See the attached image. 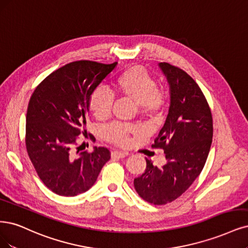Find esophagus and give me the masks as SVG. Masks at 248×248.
<instances>
[{"mask_svg": "<svg viewBox=\"0 0 248 248\" xmlns=\"http://www.w3.org/2000/svg\"><path fill=\"white\" fill-rule=\"evenodd\" d=\"M129 155L128 153H124V152H120V151H113L112 152V158L114 159H120V158H124L126 156Z\"/></svg>", "mask_w": 248, "mask_h": 248, "instance_id": "34e87169", "label": "esophagus"}]
</instances>
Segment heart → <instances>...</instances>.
<instances>
[{
  "label": "heart",
  "mask_w": 248,
  "mask_h": 248,
  "mask_svg": "<svg viewBox=\"0 0 248 248\" xmlns=\"http://www.w3.org/2000/svg\"><path fill=\"white\" fill-rule=\"evenodd\" d=\"M113 92L134 100L138 113L144 117L159 115L166 104L164 90L158 86L154 76L140 65L128 67L119 75L114 82ZM113 92L104 87H97L91 92L88 108L97 120H106L112 113ZM138 132L133 125L123 122H113L102 129L107 141L121 147L127 146L131 136Z\"/></svg>",
  "instance_id": "obj_1"
}]
</instances>
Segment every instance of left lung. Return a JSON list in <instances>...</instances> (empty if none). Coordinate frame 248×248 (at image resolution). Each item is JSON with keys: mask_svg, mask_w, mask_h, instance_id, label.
<instances>
[{"mask_svg": "<svg viewBox=\"0 0 248 248\" xmlns=\"http://www.w3.org/2000/svg\"><path fill=\"white\" fill-rule=\"evenodd\" d=\"M170 86V108L164 126L152 144L165 153L167 164L153 165L134 179L140 197L164 205L184 194L201 173L210 150L213 123L208 102L198 84L184 70L161 62Z\"/></svg>", "mask_w": 248, "mask_h": 248, "instance_id": "obj_1", "label": "left lung"}]
</instances>
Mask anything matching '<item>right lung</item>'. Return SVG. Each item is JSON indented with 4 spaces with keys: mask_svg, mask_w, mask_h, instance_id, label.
<instances>
[{
    "mask_svg": "<svg viewBox=\"0 0 248 248\" xmlns=\"http://www.w3.org/2000/svg\"><path fill=\"white\" fill-rule=\"evenodd\" d=\"M117 62L77 61L51 73L31 96L25 147L38 176L53 193L73 197L88 191L110 158L108 149L80 153L91 92ZM85 139L94 141L92 134ZM77 151H76L75 150Z\"/></svg>",
    "mask_w": 248,
    "mask_h": 248,
    "instance_id": "add662e5",
    "label": "right lung"
}]
</instances>
